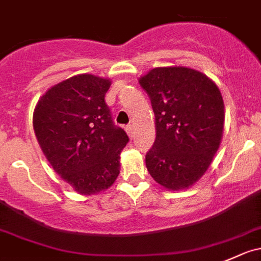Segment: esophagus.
<instances>
[{"instance_id": "1", "label": "esophagus", "mask_w": 261, "mask_h": 261, "mask_svg": "<svg viewBox=\"0 0 261 261\" xmlns=\"http://www.w3.org/2000/svg\"><path fill=\"white\" fill-rule=\"evenodd\" d=\"M126 133H127V135L130 136V138H133V135H134V126L133 125H127V126H126Z\"/></svg>"}]
</instances>
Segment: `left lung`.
<instances>
[{
	"mask_svg": "<svg viewBox=\"0 0 261 261\" xmlns=\"http://www.w3.org/2000/svg\"><path fill=\"white\" fill-rule=\"evenodd\" d=\"M151 100L156 138L146 153L148 172L168 191L190 189L221 145L224 102L218 85L185 66L155 67L139 77Z\"/></svg>",
	"mask_w": 261,
	"mask_h": 261,
	"instance_id": "obj_1",
	"label": "left lung"
}]
</instances>
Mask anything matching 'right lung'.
<instances>
[{
    "mask_svg": "<svg viewBox=\"0 0 261 261\" xmlns=\"http://www.w3.org/2000/svg\"><path fill=\"white\" fill-rule=\"evenodd\" d=\"M111 79L79 74L50 87L38 100L33 127L56 173L80 195L115 184L128 136L113 125L106 93Z\"/></svg>",
    "mask_w": 261,
    "mask_h": 261,
    "instance_id": "right-lung-1",
    "label": "right lung"
}]
</instances>
